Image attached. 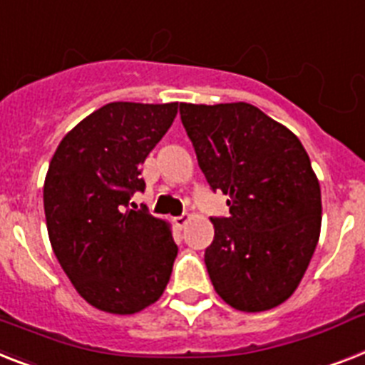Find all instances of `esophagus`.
<instances>
[{
  "mask_svg": "<svg viewBox=\"0 0 365 365\" xmlns=\"http://www.w3.org/2000/svg\"><path fill=\"white\" fill-rule=\"evenodd\" d=\"M173 221H174V225H176L178 229H183V227L187 225L189 217H187V215H178V217H174Z\"/></svg>",
  "mask_w": 365,
  "mask_h": 365,
  "instance_id": "obj_1",
  "label": "esophagus"
}]
</instances>
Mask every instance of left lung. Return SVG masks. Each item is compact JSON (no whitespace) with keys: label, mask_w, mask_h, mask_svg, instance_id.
Masks as SVG:
<instances>
[{"label":"left lung","mask_w":365,"mask_h":365,"mask_svg":"<svg viewBox=\"0 0 365 365\" xmlns=\"http://www.w3.org/2000/svg\"><path fill=\"white\" fill-rule=\"evenodd\" d=\"M198 167L229 197L204 262L221 298L257 313L300 285L321 234V185L298 136L250 103L180 105Z\"/></svg>","instance_id":"obj_1"}]
</instances>
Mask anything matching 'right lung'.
I'll use <instances>...</instances> for the list:
<instances>
[{"instance_id":"add662e5","label":"right lung","mask_w":365,"mask_h":365,"mask_svg":"<svg viewBox=\"0 0 365 365\" xmlns=\"http://www.w3.org/2000/svg\"><path fill=\"white\" fill-rule=\"evenodd\" d=\"M178 114V103H108L59 142L46 180L44 215L59 264L88 304L133 315L161 298L178 245L170 225L129 210L144 191L140 165Z\"/></svg>"}]
</instances>
